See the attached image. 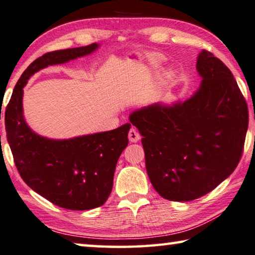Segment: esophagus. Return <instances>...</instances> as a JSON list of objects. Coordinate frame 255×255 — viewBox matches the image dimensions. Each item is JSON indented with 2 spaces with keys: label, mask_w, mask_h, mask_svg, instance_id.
<instances>
[{
  "label": "esophagus",
  "mask_w": 255,
  "mask_h": 255,
  "mask_svg": "<svg viewBox=\"0 0 255 255\" xmlns=\"http://www.w3.org/2000/svg\"><path fill=\"white\" fill-rule=\"evenodd\" d=\"M128 138H129V140H130L131 143H136V142H138V140L140 139V135H139V132L137 131L136 128H131L130 130H129Z\"/></svg>",
  "instance_id": "esophagus-1"
}]
</instances>
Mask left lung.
Wrapping results in <instances>:
<instances>
[{
    "mask_svg": "<svg viewBox=\"0 0 255 255\" xmlns=\"http://www.w3.org/2000/svg\"><path fill=\"white\" fill-rule=\"evenodd\" d=\"M196 69L202 83L191 99L172 107L154 104L129 117L143 136L148 178L169 201H192L211 192L243 154L249 110L232 71L205 50Z\"/></svg>",
    "mask_w": 255,
    "mask_h": 255,
    "instance_id": "left-lung-1",
    "label": "left lung"
}]
</instances>
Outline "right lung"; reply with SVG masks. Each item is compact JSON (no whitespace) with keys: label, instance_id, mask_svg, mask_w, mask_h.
<instances>
[{"label":"right lung","instance_id":"1","mask_svg":"<svg viewBox=\"0 0 255 255\" xmlns=\"http://www.w3.org/2000/svg\"><path fill=\"white\" fill-rule=\"evenodd\" d=\"M98 47L93 43L48 52L36 59L19 78L4 117L7 143L23 181L53 204L76 211L106 203L131 125L70 139L46 138L35 134L23 119V87L30 76L43 68L87 55Z\"/></svg>","mask_w":255,"mask_h":255}]
</instances>
